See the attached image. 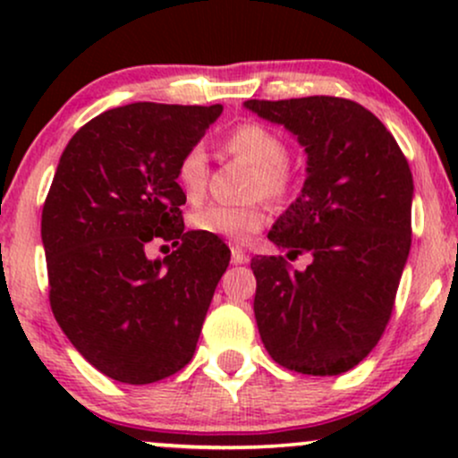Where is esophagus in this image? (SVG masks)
<instances>
[{
  "label": "esophagus",
  "instance_id": "obj_1",
  "mask_svg": "<svg viewBox=\"0 0 458 458\" xmlns=\"http://www.w3.org/2000/svg\"><path fill=\"white\" fill-rule=\"evenodd\" d=\"M230 254H233V265H245V262L250 260V256H247L239 245L230 247Z\"/></svg>",
  "mask_w": 458,
  "mask_h": 458
}]
</instances>
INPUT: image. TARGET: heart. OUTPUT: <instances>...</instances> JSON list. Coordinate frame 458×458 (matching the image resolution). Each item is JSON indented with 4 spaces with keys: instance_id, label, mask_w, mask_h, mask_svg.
<instances>
[{
    "instance_id": "b5f03b06",
    "label": "heart",
    "mask_w": 458,
    "mask_h": 458,
    "mask_svg": "<svg viewBox=\"0 0 458 458\" xmlns=\"http://www.w3.org/2000/svg\"><path fill=\"white\" fill-rule=\"evenodd\" d=\"M224 148L256 167L251 176V196L280 199L291 189L288 174V146L280 135L262 124L247 123L230 131L224 140ZM208 155L202 144H193L182 152L176 163V182L189 202H199L207 191ZM267 208L262 204L247 207H225L211 204L191 215V225L198 233L230 241H247L251 234L265 228Z\"/></svg>"
}]
</instances>
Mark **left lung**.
I'll return each mask as SVG.
<instances>
[{
	"label": "left lung",
	"mask_w": 458,
	"mask_h": 458,
	"mask_svg": "<svg viewBox=\"0 0 458 458\" xmlns=\"http://www.w3.org/2000/svg\"><path fill=\"white\" fill-rule=\"evenodd\" d=\"M308 155L301 193L269 230L284 256H256L254 314L265 349L288 370L343 375L379 343L411 247L413 176L375 114L338 97L245 101Z\"/></svg>",
	"instance_id": "obj_1"
}]
</instances>
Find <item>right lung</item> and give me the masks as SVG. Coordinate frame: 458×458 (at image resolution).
<instances>
[{
  "label": "right lung",
  "mask_w": 458,
  "mask_h": 458,
  "mask_svg": "<svg viewBox=\"0 0 458 458\" xmlns=\"http://www.w3.org/2000/svg\"><path fill=\"white\" fill-rule=\"evenodd\" d=\"M222 105L131 103L72 135L43 207L49 301L72 346L109 379L146 386L185 368L230 256L185 233L176 163ZM177 251L150 261V240Z\"/></svg>",
  "instance_id": "right-lung-1"
}]
</instances>
